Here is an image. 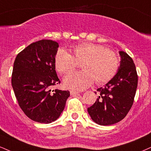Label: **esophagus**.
Returning <instances> with one entry per match:
<instances>
[{
	"label": "esophagus",
	"mask_w": 151,
	"mask_h": 151,
	"mask_svg": "<svg viewBox=\"0 0 151 151\" xmlns=\"http://www.w3.org/2000/svg\"><path fill=\"white\" fill-rule=\"evenodd\" d=\"M79 92L78 91H74V90H70V94L72 96H74V95H76V94L79 93Z\"/></svg>",
	"instance_id": "esophagus-1"
}]
</instances>
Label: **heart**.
<instances>
[{
	"label": "heart",
	"instance_id": "1",
	"mask_svg": "<svg viewBox=\"0 0 151 151\" xmlns=\"http://www.w3.org/2000/svg\"><path fill=\"white\" fill-rule=\"evenodd\" d=\"M72 55L64 49L57 52L55 66L59 73L66 74L81 63L83 70L72 72L63 79L65 86L73 90L86 89L93 84L110 81L117 72L119 60L117 54L109 48L93 43H82L71 48Z\"/></svg>",
	"mask_w": 151,
	"mask_h": 151
}]
</instances>
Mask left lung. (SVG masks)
Instances as JSON below:
<instances>
[{
    "instance_id": "1",
    "label": "left lung",
    "mask_w": 151,
    "mask_h": 151,
    "mask_svg": "<svg viewBox=\"0 0 151 151\" xmlns=\"http://www.w3.org/2000/svg\"><path fill=\"white\" fill-rule=\"evenodd\" d=\"M121 60L117 73L104 87L98 88L99 96L88 110L92 120L103 126L124 119L132 108L137 91L138 76L133 60L119 51Z\"/></svg>"
}]
</instances>
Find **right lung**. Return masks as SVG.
I'll list each match as a JSON object with an SVG mask.
<instances>
[{"instance_id":"right-lung-1","label":"right lung","mask_w":151,"mask_h":151,"mask_svg":"<svg viewBox=\"0 0 151 151\" xmlns=\"http://www.w3.org/2000/svg\"><path fill=\"white\" fill-rule=\"evenodd\" d=\"M56 41L43 39L31 43L17 55L12 74V86L18 104L29 118L39 123L55 121L64 110L69 91L50 89L60 83L55 57Z\"/></svg>"}]
</instances>
